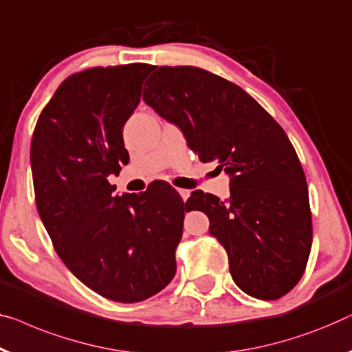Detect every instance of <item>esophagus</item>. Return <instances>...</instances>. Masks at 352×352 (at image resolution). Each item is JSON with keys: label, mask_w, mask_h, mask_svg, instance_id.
I'll return each instance as SVG.
<instances>
[{"label": "esophagus", "mask_w": 352, "mask_h": 352, "mask_svg": "<svg viewBox=\"0 0 352 352\" xmlns=\"http://www.w3.org/2000/svg\"><path fill=\"white\" fill-rule=\"evenodd\" d=\"M177 193H179L181 198H182V200H184V201L187 200L188 195H190V192L186 190V188H177Z\"/></svg>", "instance_id": "esophagus-1"}]
</instances>
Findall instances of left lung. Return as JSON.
I'll return each instance as SVG.
<instances>
[{
	"label": "left lung",
	"mask_w": 352,
	"mask_h": 352,
	"mask_svg": "<svg viewBox=\"0 0 352 352\" xmlns=\"http://www.w3.org/2000/svg\"><path fill=\"white\" fill-rule=\"evenodd\" d=\"M142 100L230 177L228 201L195 190L187 205L210 219L236 286L262 300L287 294L307 267L313 228L307 179L284 130L241 87L195 66L157 68Z\"/></svg>",
	"instance_id": "obj_1"
}]
</instances>
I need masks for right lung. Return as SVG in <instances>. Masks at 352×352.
Listing matches in <instances>:
<instances>
[{"label": "right lung", "mask_w": 352, "mask_h": 352, "mask_svg": "<svg viewBox=\"0 0 352 352\" xmlns=\"http://www.w3.org/2000/svg\"><path fill=\"white\" fill-rule=\"evenodd\" d=\"M151 71L135 63L69 76L41 113L30 152L38 212L55 251L80 283L120 303L168 286L188 211L166 184L120 197L108 182L129 164L122 130Z\"/></svg>", "instance_id": "add662e5"}]
</instances>
